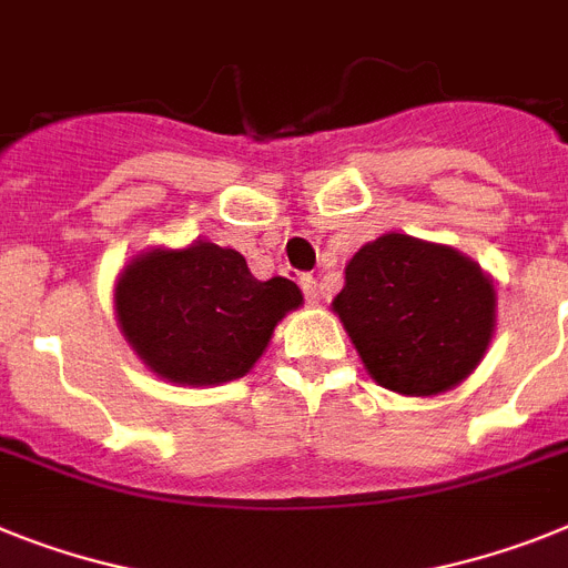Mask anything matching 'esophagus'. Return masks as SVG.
Returning <instances> with one entry per match:
<instances>
[{"instance_id":"obj_1","label":"esophagus","mask_w":568,"mask_h":568,"mask_svg":"<svg viewBox=\"0 0 568 568\" xmlns=\"http://www.w3.org/2000/svg\"><path fill=\"white\" fill-rule=\"evenodd\" d=\"M300 288H303V294H306V300L312 303V306H317L321 303V285H317V280H314L312 274H303L300 276Z\"/></svg>"}]
</instances>
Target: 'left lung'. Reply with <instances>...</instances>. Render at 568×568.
I'll list each match as a JSON object with an SVG mask.
<instances>
[{"label":"left lung","mask_w":568,"mask_h":568,"mask_svg":"<svg viewBox=\"0 0 568 568\" xmlns=\"http://www.w3.org/2000/svg\"><path fill=\"white\" fill-rule=\"evenodd\" d=\"M332 306L381 387L436 395L483 361L497 294L454 247L387 233L352 256Z\"/></svg>","instance_id":"1"}]
</instances>
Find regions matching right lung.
I'll use <instances>...</instances> for the list:
<instances>
[{
    "label": "right lung",
    "mask_w": 568,
    "mask_h": 568,
    "mask_svg": "<svg viewBox=\"0 0 568 568\" xmlns=\"http://www.w3.org/2000/svg\"><path fill=\"white\" fill-rule=\"evenodd\" d=\"M300 303L292 280H256L240 251L213 242L138 256L114 288L132 349L161 378L193 387L242 378Z\"/></svg>",
    "instance_id": "obj_1"
}]
</instances>
